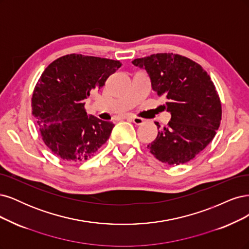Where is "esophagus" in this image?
<instances>
[{"label": "esophagus", "mask_w": 249, "mask_h": 249, "mask_svg": "<svg viewBox=\"0 0 249 249\" xmlns=\"http://www.w3.org/2000/svg\"><path fill=\"white\" fill-rule=\"evenodd\" d=\"M127 119H131V121L135 124V125H142L143 123V119L139 118V117H134V116H129V117H125Z\"/></svg>", "instance_id": "esophagus-1"}]
</instances>
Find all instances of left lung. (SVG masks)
Wrapping results in <instances>:
<instances>
[{"label": "left lung", "mask_w": 249, "mask_h": 249, "mask_svg": "<svg viewBox=\"0 0 249 249\" xmlns=\"http://www.w3.org/2000/svg\"><path fill=\"white\" fill-rule=\"evenodd\" d=\"M132 63L147 70L152 89L166 98L164 108L172 115L148 149L166 164L190 161L209 145L221 121V102L210 75L196 62L173 53Z\"/></svg>", "instance_id": "8db88e82"}]
</instances>
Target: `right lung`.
Wrapping results in <instances>:
<instances>
[{
	"mask_svg": "<svg viewBox=\"0 0 249 249\" xmlns=\"http://www.w3.org/2000/svg\"><path fill=\"white\" fill-rule=\"evenodd\" d=\"M121 65L116 60L70 53L42 72L32 96V114L42 141L54 155L81 162L107 142L115 125L88 116L85 99L99 91Z\"/></svg>",
	"mask_w": 249,
	"mask_h": 249,
	"instance_id": "add662e5",
	"label": "right lung"
}]
</instances>
